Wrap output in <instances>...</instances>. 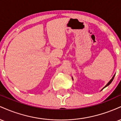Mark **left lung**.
Here are the masks:
<instances>
[{"instance_id": "obj_1", "label": "left lung", "mask_w": 121, "mask_h": 121, "mask_svg": "<svg viewBox=\"0 0 121 121\" xmlns=\"http://www.w3.org/2000/svg\"><path fill=\"white\" fill-rule=\"evenodd\" d=\"M114 76H115V74H114V76H113V78H112V79H111V80H110V81L109 82H108V84H107L106 85V86H105V87H104V88H105V87H106V86H109V85L111 84V82H112V81H113V79H114ZM72 79H73V78H72ZM104 88H103V89H104ZM102 90H101V91H102Z\"/></svg>"}]
</instances>
